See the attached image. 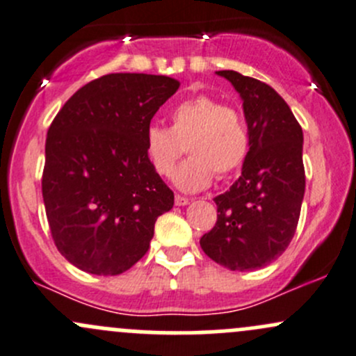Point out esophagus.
Here are the masks:
<instances>
[{
	"label": "esophagus",
	"instance_id": "obj_1",
	"mask_svg": "<svg viewBox=\"0 0 356 356\" xmlns=\"http://www.w3.org/2000/svg\"><path fill=\"white\" fill-rule=\"evenodd\" d=\"M175 204H177V207H186V204H189V198L175 195Z\"/></svg>",
	"mask_w": 356,
	"mask_h": 356
}]
</instances>
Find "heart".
<instances>
[{"label": "heart", "instance_id": "heart-1", "mask_svg": "<svg viewBox=\"0 0 356 356\" xmlns=\"http://www.w3.org/2000/svg\"><path fill=\"white\" fill-rule=\"evenodd\" d=\"M245 115L208 95L179 102L170 110V127L152 124L145 132V153L153 170L170 175L179 158L189 156L174 172V184L184 193L208 188L213 175L224 179L243 167L250 153Z\"/></svg>", "mask_w": 356, "mask_h": 356}]
</instances>
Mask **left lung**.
Segmentation results:
<instances>
[{
    "mask_svg": "<svg viewBox=\"0 0 356 356\" xmlns=\"http://www.w3.org/2000/svg\"><path fill=\"white\" fill-rule=\"evenodd\" d=\"M243 98L250 153L238 181L215 198L217 222L201 250L231 270L272 264L289 246L305 195L303 132L288 103L268 84L218 70Z\"/></svg>",
    "mask_w": 356,
    "mask_h": 356,
    "instance_id": "1",
    "label": "left lung"
}]
</instances>
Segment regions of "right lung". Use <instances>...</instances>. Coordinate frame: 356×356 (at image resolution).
I'll use <instances>...</instances> for the list:
<instances>
[{
    "instance_id": "obj_1",
    "label": "right lung",
    "mask_w": 356,
    "mask_h": 356,
    "mask_svg": "<svg viewBox=\"0 0 356 356\" xmlns=\"http://www.w3.org/2000/svg\"><path fill=\"white\" fill-rule=\"evenodd\" d=\"M175 79L108 74L82 86L46 138L42 198L60 253L81 270L118 275L149 250L174 193L149 165L145 132Z\"/></svg>"
}]
</instances>
